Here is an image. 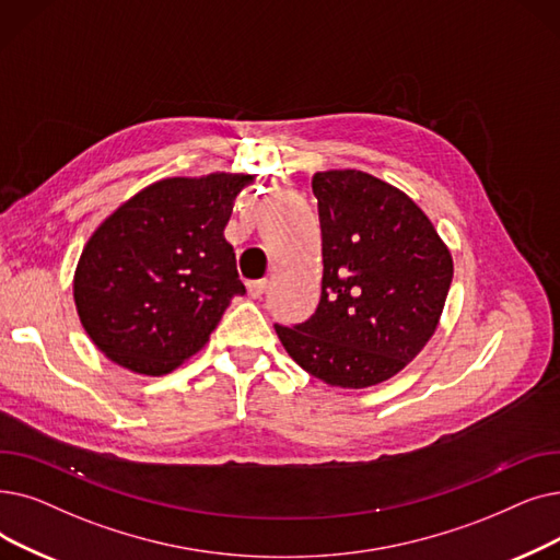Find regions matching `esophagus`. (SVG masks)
Here are the masks:
<instances>
[{"label": "esophagus", "instance_id": "esophagus-1", "mask_svg": "<svg viewBox=\"0 0 560 560\" xmlns=\"http://www.w3.org/2000/svg\"><path fill=\"white\" fill-rule=\"evenodd\" d=\"M265 290H267V281H265V279H260V281H249V283H247V295H249L252 300H260Z\"/></svg>", "mask_w": 560, "mask_h": 560}]
</instances>
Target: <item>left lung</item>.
<instances>
[{
  "instance_id": "obj_1",
  "label": "left lung",
  "mask_w": 560,
  "mask_h": 560,
  "mask_svg": "<svg viewBox=\"0 0 560 560\" xmlns=\"http://www.w3.org/2000/svg\"><path fill=\"white\" fill-rule=\"evenodd\" d=\"M323 231V293L311 318L275 325L313 377L369 388L400 373L440 325L453 256L405 191L357 168L311 180Z\"/></svg>"
}]
</instances>
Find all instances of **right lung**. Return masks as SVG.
<instances>
[{"label": "right lung", "mask_w": 560, "mask_h": 560, "mask_svg": "<svg viewBox=\"0 0 560 560\" xmlns=\"http://www.w3.org/2000/svg\"><path fill=\"white\" fill-rule=\"evenodd\" d=\"M249 174L164 178L120 203L78 260L72 298L107 359L166 375L197 354L235 295H245L224 237Z\"/></svg>", "instance_id": "add662e5"}]
</instances>
